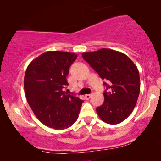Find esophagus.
Instances as JSON below:
<instances>
[{
    "mask_svg": "<svg viewBox=\"0 0 161 161\" xmlns=\"http://www.w3.org/2000/svg\"><path fill=\"white\" fill-rule=\"evenodd\" d=\"M91 97H92V94H86L85 99H86V100H89V99H90Z\"/></svg>",
    "mask_w": 161,
    "mask_h": 161,
    "instance_id": "esophagus-1",
    "label": "esophagus"
}]
</instances>
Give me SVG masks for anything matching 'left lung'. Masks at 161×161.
<instances>
[{"label": "left lung", "mask_w": 161, "mask_h": 161, "mask_svg": "<svg viewBox=\"0 0 161 161\" xmlns=\"http://www.w3.org/2000/svg\"><path fill=\"white\" fill-rule=\"evenodd\" d=\"M82 56L97 72L106 86L104 103L96 108L103 122L110 125L122 122L130 115L140 93V77L137 67L122 53L102 48L85 52ZM111 92L108 93L107 90Z\"/></svg>", "instance_id": "left-lung-1"}]
</instances>
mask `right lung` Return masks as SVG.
Returning a JSON list of instances; mask_svg holds the SVG:
<instances>
[{"label":"right lung","instance_id":"1","mask_svg":"<svg viewBox=\"0 0 161 161\" xmlns=\"http://www.w3.org/2000/svg\"><path fill=\"white\" fill-rule=\"evenodd\" d=\"M76 58L74 53L47 51L34 59L26 69V99L36 118L50 128H68L78 118L83 100L64 92L69 85V67Z\"/></svg>","mask_w":161,"mask_h":161}]
</instances>
